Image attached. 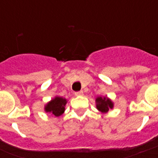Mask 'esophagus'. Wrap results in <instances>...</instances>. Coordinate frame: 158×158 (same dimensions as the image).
<instances>
[{"label":"esophagus","mask_w":158,"mask_h":158,"mask_svg":"<svg viewBox=\"0 0 158 158\" xmlns=\"http://www.w3.org/2000/svg\"><path fill=\"white\" fill-rule=\"evenodd\" d=\"M74 94H75V96H82V95H84V92L83 91L76 92Z\"/></svg>","instance_id":"esophagus-1"}]
</instances>
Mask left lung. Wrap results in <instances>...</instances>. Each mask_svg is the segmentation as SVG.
Segmentation results:
<instances>
[{
    "label": "left lung",
    "mask_w": 158,
    "mask_h": 158,
    "mask_svg": "<svg viewBox=\"0 0 158 158\" xmlns=\"http://www.w3.org/2000/svg\"><path fill=\"white\" fill-rule=\"evenodd\" d=\"M113 102L106 97H98L96 98V106L98 110L102 113L108 112V110L113 108Z\"/></svg>",
    "instance_id": "1"
}]
</instances>
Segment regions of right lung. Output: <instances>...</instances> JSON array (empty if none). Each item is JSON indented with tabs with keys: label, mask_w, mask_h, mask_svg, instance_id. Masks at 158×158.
I'll return each instance as SVG.
<instances>
[{
	"label": "right lung",
	"mask_w": 158,
	"mask_h": 158,
	"mask_svg": "<svg viewBox=\"0 0 158 158\" xmlns=\"http://www.w3.org/2000/svg\"><path fill=\"white\" fill-rule=\"evenodd\" d=\"M66 102L65 98H63L61 97H56L45 106V111L58 117L64 113V106Z\"/></svg>",
	"instance_id": "obj_1"
}]
</instances>
